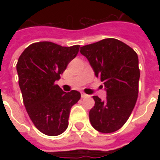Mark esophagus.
<instances>
[{
  "mask_svg": "<svg viewBox=\"0 0 160 160\" xmlns=\"http://www.w3.org/2000/svg\"><path fill=\"white\" fill-rule=\"evenodd\" d=\"M81 96H82V98H86V97H88V94H86V93H84L83 92H81Z\"/></svg>",
  "mask_w": 160,
  "mask_h": 160,
  "instance_id": "1",
  "label": "esophagus"
}]
</instances>
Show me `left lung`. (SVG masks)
Here are the masks:
<instances>
[{
	"mask_svg": "<svg viewBox=\"0 0 160 160\" xmlns=\"http://www.w3.org/2000/svg\"><path fill=\"white\" fill-rule=\"evenodd\" d=\"M94 75L104 83L107 97L92 96L95 104L89 112L92 127L101 132H113L125 125L138 97L139 59L125 42L108 38L80 48Z\"/></svg>",
	"mask_w": 160,
	"mask_h": 160,
	"instance_id": "8db88e82",
	"label": "left lung"
}]
</instances>
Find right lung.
Returning <instances> with one entry per match:
<instances>
[{
	"label": "right lung",
	"instance_id": "1",
	"mask_svg": "<svg viewBox=\"0 0 160 160\" xmlns=\"http://www.w3.org/2000/svg\"><path fill=\"white\" fill-rule=\"evenodd\" d=\"M79 48L40 42L26 48L18 58L17 71L25 107L35 127L46 135L66 131L71 107L81 98L79 92H66L55 84Z\"/></svg>",
	"mask_w": 160,
	"mask_h": 160
}]
</instances>
